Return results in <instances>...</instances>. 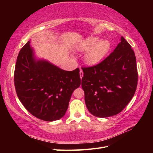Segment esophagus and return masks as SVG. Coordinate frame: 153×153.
<instances>
[{"label":"esophagus","mask_w":153,"mask_h":153,"mask_svg":"<svg viewBox=\"0 0 153 153\" xmlns=\"http://www.w3.org/2000/svg\"><path fill=\"white\" fill-rule=\"evenodd\" d=\"M79 75H80V77H81V79L82 78V77H83V71H82V69H80V71H79Z\"/></svg>","instance_id":"34e87169"}]
</instances>
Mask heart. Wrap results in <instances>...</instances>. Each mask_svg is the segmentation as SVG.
I'll return each instance as SVG.
<instances>
[{
    "mask_svg": "<svg viewBox=\"0 0 153 153\" xmlns=\"http://www.w3.org/2000/svg\"><path fill=\"white\" fill-rule=\"evenodd\" d=\"M99 39L97 37H90L81 41L77 46L78 51H87L84 55V61L90 66L99 63L108 54L111 46L109 41L102 39L98 42Z\"/></svg>",
    "mask_w": 153,
    "mask_h": 153,
    "instance_id": "b5f03b06",
    "label": "heart"
}]
</instances>
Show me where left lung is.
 I'll use <instances>...</instances> for the list:
<instances>
[{
  "label": "left lung",
  "instance_id": "left-lung-1",
  "mask_svg": "<svg viewBox=\"0 0 153 153\" xmlns=\"http://www.w3.org/2000/svg\"><path fill=\"white\" fill-rule=\"evenodd\" d=\"M82 70L85 105L95 116L106 118L117 114L134 97L138 81L136 58L123 37L101 62Z\"/></svg>",
  "mask_w": 153,
  "mask_h": 153
}]
</instances>
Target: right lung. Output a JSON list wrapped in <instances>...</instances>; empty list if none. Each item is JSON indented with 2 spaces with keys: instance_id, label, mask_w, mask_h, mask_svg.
I'll use <instances>...</instances> for the list:
<instances>
[{
  "instance_id": "obj_1",
  "label": "right lung",
  "mask_w": 153,
  "mask_h": 153,
  "mask_svg": "<svg viewBox=\"0 0 153 153\" xmlns=\"http://www.w3.org/2000/svg\"><path fill=\"white\" fill-rule=\"evenodd\" d=\"M81 84L79 69L65 71L46 60H36L28 41L19 51L14 70L18 99L36 118L54 121L64 116L74 91Z\"/></svg>"
}]
</instances>
